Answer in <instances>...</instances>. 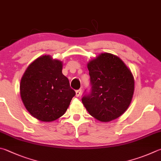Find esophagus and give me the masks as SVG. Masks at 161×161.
<instances>
[{"instance_id": "34e87169", "label": "esophagus", "mask_w": 161, "mask_h": 161, "mask_svg": "<svg viewBox=\"0 0 161 161\" xmlns=\"http://www.w3.org/2000/svg\"><path fill=\"white\" fill-rule=\"evenodd\" d=\"M81 89H78L76 91V96L77 97H79L81 95Z\"/></svg>"}]
</instances>
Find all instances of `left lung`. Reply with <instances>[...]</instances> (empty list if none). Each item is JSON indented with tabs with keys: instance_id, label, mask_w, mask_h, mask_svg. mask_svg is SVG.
<instances>
[{
	"instance_id": "obj_1",
	"label": "left lung",
	"mask_w": 161,
	"mask_h": 161,
	"mask_svg": "<svg viewBox=\"0 0 161 161\" xmlns=\"http://www.w3.org/2000/svg\"><path fill=\"white\" fill-rule=\"evenodd\" d=\"M92 89L81 98L91 115L109 122L122 115L130 105L134 91L131 71L120 58L101 53L87 64Z\"/></svg>"
}]
</instances>
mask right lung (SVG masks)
<instances>
[{
    "instance_id": "add662e5",
    "label": "right lung",
    "mask_w": 161,
    "mask_h": 161,
    "mask_svg": "<svg viewBox=\"0 0 161 161\" xmlns=\"http://www.w3.org/2000/svg\"><path fill=\"white\" fill-rule=\"evenodd\" d=\"M63 63L42 55L31 63L20 81V96L26 109L39 120L51 122L63 115L75 92L62 73Z\"/></svg>"
}]
</instances>
